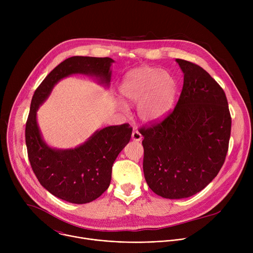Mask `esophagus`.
Here are the masks:
<instances>
[{
  "label": "esophagus",
  "instance_id": "34e87169",
  "mask_svg": "<svg viewBox=\"0 0 253 253\" xmlns=\"http://www.w3.org/2000/svg\"><path fill=\"white\" fill-rule=\"evenodd\" d=\"M132 139H133L134 141H140V140L142 139V135L135 129V130H133V132H132Z\"/></svg>",
  "mask_w": 253,
  "mask_h": 253
}]
</instances>
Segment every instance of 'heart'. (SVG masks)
Instances as JSON below:
<instances>
[{
	"label": "heart",
	"instance_id": "obj_1",
	"mask_svg": "<svg viewBox=\"0 0 253 253\" xmlns=\"http://www.w3.org/2000/svg\"><path fill=\"white\" fill-rule=\"evenodd\" d=\"M122 97L138 104L139 117L145 122L163 118L174 102L176 83L166 71L150 66L133 70L120 86Z\"/></svg>",
	"mask_w": 253,
	"mask_h": 253
}]
</instances>
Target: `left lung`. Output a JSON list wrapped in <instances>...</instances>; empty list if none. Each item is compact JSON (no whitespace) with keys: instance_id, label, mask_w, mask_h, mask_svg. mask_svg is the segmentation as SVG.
I'll use <instances>...</instances> for the list:
<instances>
[{"instance_id":"left-lung-1","label":"left lung","mask_w":253,"mask_h":253,"mask_svg":"<svg viewBox=\"0 0 253 253\" xmlns=\"http://www.w3.org/2000/svg\"><path fill=\"white\" fill-rule=\"evenodd\" d=\"M176 62L184 81L175 108L161 121L140 128L146 182L169 199L192 196L212 181L225 161L231 131L220 85L200 66Z\"/></svg>"}]
</instances>
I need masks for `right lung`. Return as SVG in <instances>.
I'll return each mask as SVG.
<instances>
[{
	"instance_id": "add662e5",
	"label": "right lung",
	"mask_w": 253,
	"mask_h": 253,
	"mask_svg": "<svg viewBox=\"0 0 253 253\" xmlns=\"http://www.w3.org/2000/svg\"><path fill=\"white\" fill-rule=\"evenodd\" d=\"M111 58L74 56L53 69L36 89L26 122V145L31 167L41 185L54 196L71 203L84 204L101 196L111 182L112 166L130 141L128 123L103 128L83 145L70 150L50 148L42 140L37 124V110L54 85L71 74L93 75L109 84Z\"/></svg>"
}]
</instances>
